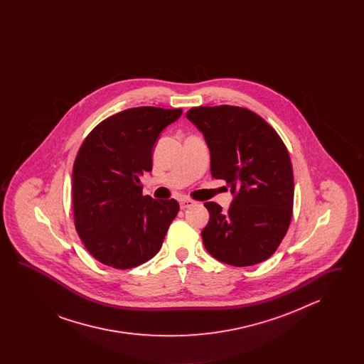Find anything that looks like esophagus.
I'll return each mask as SVG.
<instances>
[{
	"mask_svg": "<svg viewBox=\"0 0 364 364\" xmlns=\"http://www.w3.org/2000/svg\"><path fill=\"white\" fill-rule=\"evenodd\" d=\"M192 206H195V202L191 200V199H181L180 200V208H183V210L192 208Z\"/></svg>",
	"mask_w": 364,
	"mask_h": 364,
	"instance_id": "esophagus-1",
	"label": "esophagus"
}]
</instances>
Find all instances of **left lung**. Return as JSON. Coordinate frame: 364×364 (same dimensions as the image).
<instances>
[{
  "mask_svg": "<svg viewBox=\"0 0 364 364\" xmlns=\"http://www.w3.org/2000/svg\"><path fill=\"white\" fill-rule=\"evenodd\" d=\"M206 140L210 171L230 187L229 208L206 202L202 230L208 254L244 267L270 258L289 228L294 172L277 132L257 113L239 106H199L187 112Z\"/></svg>",
  "mask_w": 364,
  "mask_h": 364,
  "instance_id": "obj_1",
  "label": "left lung"
}]
</instances>
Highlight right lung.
<instances>
[{
	"instance_id": "obj_1",
	"label": "right lung",
	"mask_w": 364,
	"mask_h": 364,
	"mask_svg": "<svg viewBox=\"0 0 364 364\" xmlns=\"http://www.w3.org/2000/svg\"><path fill=\"white\" fill-rule=\"evenodd\" d=\"M181 109L141 106L98 124L73 164L72 203L79 237L106 266L132 269L161 250L180 206L141 195L140 176L153 169L159 134Z\"/></svg>"
}]
</instances>
